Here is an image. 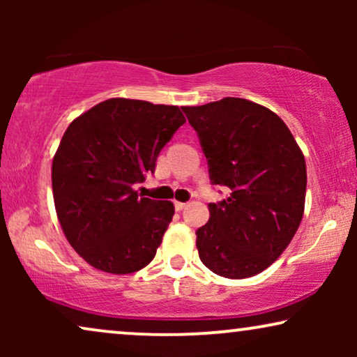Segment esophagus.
I'll use <instances>...</instances> for the list:
<instances>
[{
    "instance_id": "esophagus-1",
    "label": "esophagus",
    "mask_w": 357,
    "mask_h": 357,
    "mask_svg": "<svg viewBox=\"0 0 357 357\" xmlns=\"http://www.w3.org/2000/svg\"><path fill=\"white\" fill-rule=\"evenodd\" d=\"M174 206H175V209H177V211H183V209L187 208V203H182V202H175V203H174Z\"/></svg>"
}]
</instances>
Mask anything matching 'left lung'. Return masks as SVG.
<instances>
[{"label":"left lung","instance_id":"8db88e82","mask_svg":"<svg viewBox=\"0 0 357 357\" xmlns=\"http://www.w3.org/2000/svg\"><path fill=\"white\" fill-rule=\"evenodd\" d=\"M199 138L211 185L229 188L209 203L197 231L199 260L219 276L266 270L289 245L305 204V159L284 121L238 97L182 107Z\"/></svg>","mask_w":357,"mask_h":357}]
</instances>
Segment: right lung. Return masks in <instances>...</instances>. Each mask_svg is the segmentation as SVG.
<instances>
[{"instance_id": "1", "label": "right lung", "mask_w": 357, "mask_h": 357, "mask_svg": "<svg viewBox=\"0 0 357 357\" xmlns=\"http://www.w3.org/2000/svg\"><path fill=\"white\" fill-rule=\"evenodd\" d=\"M183 123L175 105L109 99L68 126L52 164L53 199L68 242L97 270L130 275L153 261L174 204L135 187Z\"/></svg>"}]
</instances>
